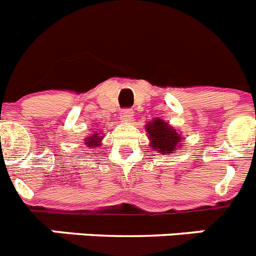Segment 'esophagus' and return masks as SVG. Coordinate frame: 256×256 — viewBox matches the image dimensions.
I'll use <instances>...</instances> for the list:
<instances>
[{
    "label": "esophagus",
    "instance_id": "esophagus-1",
    "mask_svg": "<svg viewBox=\"0 0 256 256\" xmlns=\"http://www.w3.org/2000/svg\"><path fill=\"white\" fill-rule=\"evenodd\" d=\"M134 118V112L132 110H124L121 112V120L124 122H131Z\"/></svg>",
    "mask_w": 256,
    "mask_h": 256
}]
</instances>
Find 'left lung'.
Wrapping results in <instances>:
<instances>
[{"label":"left lung","instance_id":"left-lung-1","mask_svg":"<svg viewBox=\"0 0 256 256\" xmlns=\"http://www.w3.org/2000/svg\"><path fill=\"white\" fill-rule=\"evenodd\" d=\"M146 131L150 138V146L160 154L175 153L183 146L184 138L179 130L174 128L162 118H153L146 125Z\"/></svg>","mask_w":256,"mask_h":256}]
</instances>
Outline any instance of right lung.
<instances>
[{"label":"right lung","mask_w":256,"mask_h":256,"mask_svg":"<svg viewBox=\"0 0 256 256\" xmlns=\"http://www.w3.org/2000/svg\"><path fill=\"white\" fill-rule=\"evenodd\" d=\"M104 135H100V131H94V132H91L90 136L85 138V144L86 146H88L90 150H94L96 146H102V140H103Z\"/></svg>","instance_id":"add662e5"}]
</instances>
